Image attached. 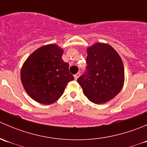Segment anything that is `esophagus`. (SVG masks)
<instances>
[{"label": "esophagus", "mask_w": 147, "mask_h": 147, "mask_svg": "<svg viewBox=\"0 0 147 147\" xmlns=\"http://www.w3.org/2000/svg\"><path fill=\"white\" fill-rule=\"evenodd\" d=\"M80 75V72H78V73H77L76 75H74V78H75V80H78V78H79Z\"/></svg>", "instance_id": "esophagus-1"}]
</instances>
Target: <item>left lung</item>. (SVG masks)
<instances>
[{"mask_svg": "<svg viewBox=\"0 0 147 147\" xmlns=\"http://www.w3.org/2000/svg\"><path fill=\"white\" fill-rule=\"evenodd\" d=\"M86 72L78 79L90 101L103 104L116 97L124 82V68L116 50L97 42L87 48Z\"/></svg>", "mask_w": 147, "mask_h": 147, "instance_id": "obj_1", "label": "left lung"}]
</instances>
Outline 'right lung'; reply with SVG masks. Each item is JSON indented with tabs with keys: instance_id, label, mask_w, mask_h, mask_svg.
Listing matches in <instances>:
<instances>
[{
	"instance_id": "obj_1",
	"label": "right lung",
	"mask_w": 147,
	"mask_h": 147,
	"mask_svg": "<svg viewBox=\"0 0 147 147\" xmlns=\"http://www.w3.org/2000/svg\"><path fill=\"white\" fill-rule=\"evenodd\" d=\"M63 50L55 44L44 45L34 51L23 64L20 78L28 95L43 105L56 102L67 83L74 80L69 64L62 59Z\"/></svg>"
}]
</instances>
